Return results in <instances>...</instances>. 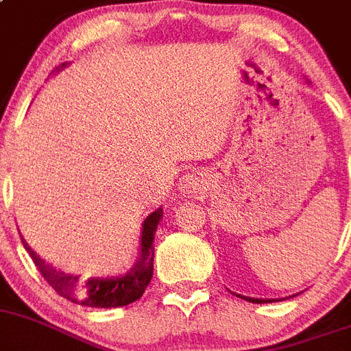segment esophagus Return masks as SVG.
Masks as SVG:
<instances>
[{
	"label": "esophagus",
	"mask_w": 351,
	"mask_h": 351,
	"mask_svg": "<svg viewBox=\"0 0 351 351\" xmlns=\"http://www.w3.org/2000/svg\"><path fill=\"white\" fill-rule=\"evenodd\" d=\"M196 187V184H194V180L193 178H187V176H185L184 180H182V182H180V191H184V193H189V191H193V189Z\"/></svg>",
	"instance_id": "1"
}]
</instances>
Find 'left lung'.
Wrapping results in <instances>:
<instances>
[{"mask_svg": "<svg viewBox=\"0 0 351 351\" xmlns=\"http://www.w3.org/2000/svg\"><path fill=\"white\" fill-rule=\"evenodd\" d=\"M237 295V293H233ZM237 297L243 298V300H247V302H252V304H270L274 302V298H252V297H243V295H237Z\"/></svg>", "mask_w": 351, "mask_h": 351, "instance_id": "obj_1", "label": "left lung"}]
</instances>
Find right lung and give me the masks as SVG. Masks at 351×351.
Returning <instances> with one entry per match:
<instances>
[{
    "instance_id": "add662e5",
    "label": "right lung",
    "mask_w": 351,
    "mask_h": 351,
    "mask_svg": "<svg viewBox=\"0 0 351 351\" xmlns=\"http://www.w3.org/2000/svg\"><path fill=\"white\" fill-rule=\"evenodd\" d=\"M63 66H66V63H63L62 69ZM160 219H162V206H158L154 213L145 219L138 261L134 263L129 272L120 274V276L81 277L77 274L63 272L42 260L23 237L21 240H23L24 249L35 261L36 268L40 270L45 281L53 286L56 293L79 306L111 309V307H123L136 302L145 293L146 286L150 285L152 276H154V239Z\"/></svg>"
}]
</instances>
